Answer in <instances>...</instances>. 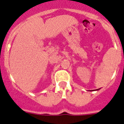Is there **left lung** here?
I'll return each instance as SVG.
<instances>
[{
	"label": "left lung",
	"instance_id": "1",
	"mask_svg": "<svg viewBox=\"0 0 124 124\" xmlns=\"http://www.w3.org/2000/svg\"><path fill=\"white\" fill-rule=\"evenodd\" d=\"M96 90H98V89H96ZM92 91H94V90H92Z\"/></svg>",
	"mask_w": 124,
	"mask_h": 124
}]
</instances>
